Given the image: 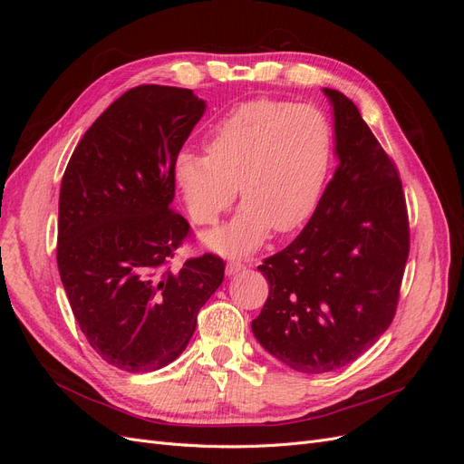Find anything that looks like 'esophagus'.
Wrapping results in <instances>:
<instances>
[{"label": "esophagus", "mask_w": 464, "mask_h": 464, "mask_svg": "<svg viewBox=\"0 0 464 464\" xmlns=\"http://www.w3.org/2000/svg\"><path fill=\"white\" fill-rule=\"evenodd\" d=\"M244 269H246V265H244L242 261H230V263L227 265V275L232 276V275L240 273V271H244Z\"/></svg>", "instance_id": "1"}]
</instances>
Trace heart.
I'll use <instances>...</instances> for the list:
<instances>
[{
	"label": "heart",
	"mask_w": 464,
	"mask_h": 464,
	"mask_svg": "<svg viewBox=\"0 0 464 464\" xmlns=\"http://www.w3.org/2000/svg\"><path fill=\"white\" fill-rule=\"evenodd\" d=\"M205 149L178 154L176 186L201 227L218 222L240 186V213L205 236L210 249L240 256L261 246L271 228L286 234L312 218L331 170L333 131L314 106L259 98L232 108L208 131Z\"/></svg>",
	"instance_id": "heart-1"
}]
</instances>
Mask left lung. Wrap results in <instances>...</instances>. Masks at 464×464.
<instances>
[{
    "label": "left lung",
    "instance_id": "1",
    "mask_svg": "<svg viewBox=\"0 0 464 464\" xmlns=\"http://www.w3.org/2000/svg\"><path fill=\"white\" fill-rule=\"evenodd\" d=\"M323 91L339 164L296 240L257 266L269 298L251 321L266 353L302 373L339 370L387 331L411 249L395 162L350 98Z\"/></svg>",
    "mask_w": 464,
    "mask_h": 464
}]
</instances>
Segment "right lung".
<instances>
[{
	"label": "right lung",
	"mask_w": 464,
	"mask_h": 464,
	"mask_svg": "<svg viewBox=\"0 0 464 464\" xmlns=\"http://www.w3.org/2000/svg\"><path fill=\"white\" fill-rule=\"evenodd\" d=\"M203 111L189 89H130L82 135L62 179L58 269L67 300L96 354L123 372L174 362L222 285L218 256L170 266L189 237V222L170 207L174 162Z\"/></svg>",
	"instance_id": "obj_1"
}]
</instances>
